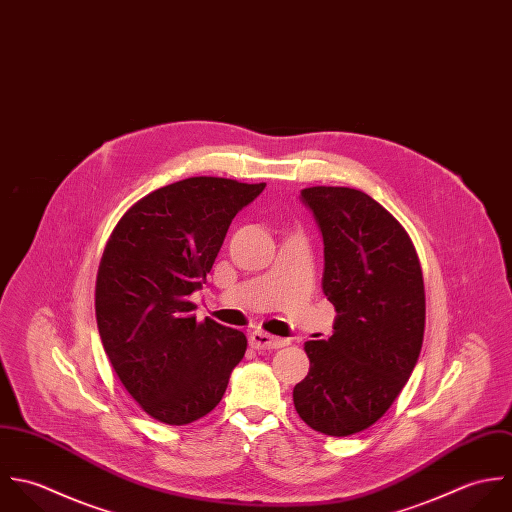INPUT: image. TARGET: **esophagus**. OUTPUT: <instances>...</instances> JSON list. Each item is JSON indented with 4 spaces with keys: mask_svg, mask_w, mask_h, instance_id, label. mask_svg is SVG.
Segmentation results:
<instances>
[{
    "mask_svg": "<svg viewBox=\"0 0 512 512\" xmlns=\"http://www.w3.org/2000/svg\"><path fill=\"white\" fill-rule=\"evenodd\" d=\"M249 344H251V348H255V350H273V348H283V346H287L289 340L271 336V334L261 332V330H255V332L249 336Z\"/></svg>",
    "mask_w": 512,
    "mask_h": 512,
    "instance_id": "34e87169",
    "label": "esophagus"
}]
</instances>
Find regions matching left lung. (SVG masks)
<instances>
[{
  "label": "left lung",
  "mask_w": 512,
  "mask_h": 512,
  "mask_svg": "<svg viewBox=\"0 0 512 512\" xmlns=\"http://www.w3.org/2000/svg\"><path fill=\"white\" fill-rule=\"evenodd\" d=\"M301 200L322 233V291L336 320L328 340L305 344L310 370L293 402L314 431L346 437L390 409L417 364L423 275L408 231L368 194L314 186Z\"/></svg>",
  "instance_id": "1"
}]
</instances>
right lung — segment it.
Returning a JSON list of instances; mask_svg holds the SVG:
<instances>
[{"mask_svg": "<svg viewBox=\"0 0 512 512\" xmlns=\"http://www.w3.org/2000/svg\"><path fill=\"white\" fill-rule=\"evenodd\" d=\"M265 184L198 176L132 205L106 241L95 310L104 352L150 417L186 425L215 408L247 350L243 332L196 320L231 219Z\"/></svg>", "mask_w": 512, "mask_h": 512, "instance_id": "obj_1", "label": "right lung"}]
</instances>
